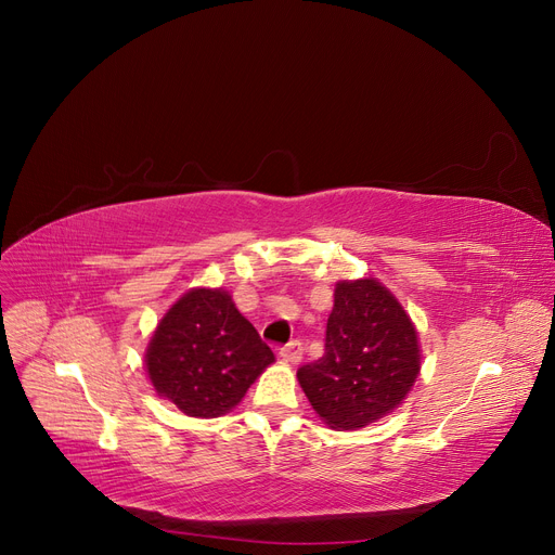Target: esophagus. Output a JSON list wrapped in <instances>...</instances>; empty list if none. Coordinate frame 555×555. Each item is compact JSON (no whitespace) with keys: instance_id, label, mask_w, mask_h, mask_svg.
Instances as JSON below:
<instances>
[{"instance_id":"obj_1","label":"esophagus","mask_w":555,"mask_h":555,"mask_svg":"<svg viewBox=\"0 0 555 555\" xmlns=\"http://www.w3.org/2000/svg\"><path fill=\"white\" fill-rule=\"evenodd\" d=\"M280 357L286 363H298L302 359V343L300 340H288L286 346L280 348Z\"/></svg>"}]
</instances>
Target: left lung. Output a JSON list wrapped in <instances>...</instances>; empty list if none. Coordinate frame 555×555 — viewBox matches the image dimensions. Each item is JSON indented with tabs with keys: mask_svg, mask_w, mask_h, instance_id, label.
I'll use <instances>...</instances> for the list:
<instances>
[{
	"mask_svg": "<svg viewBox=\"0 0 555 555\" xmlns=\"http://www.w3.org/2000/svg\"><path fill=\"white\" fill-rule=\"evenodd\" d=\"M417 375V332L398 298L375 278L336 282L325 354L298 371L325 425L336 431L371 425L404 402Z\"/></svg>",
	"mask_w": 555,
	"mask_h": 555,
	"instance_id": "left-lung-1",
	"label": "left lung"
}]
</instances>
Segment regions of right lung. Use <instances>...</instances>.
Returning <instances> with one entry per match:
<instances>
[{
  "label": "right lung",
  "mask_w": 555,
  "mask_h": 555,
  "mask_svg": "<svg viewBox=\"0 0 555 555\" xmlns=\"http://www.w3.org/2000/svg\"><path fill=\"white\" fill-rule=\"evenodd\" d=\"M144 361L160 398L184 415L219 417L275 357L228 292L192 288L157 323Z\"/></svg>",
  "instance_id": "add662e5"
}]
</instances>
